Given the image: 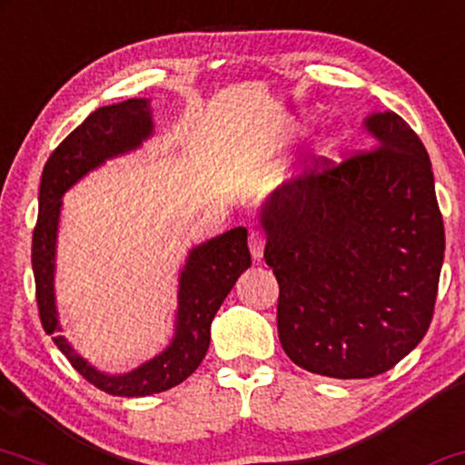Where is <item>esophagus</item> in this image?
<instances>
[{"mask_svg":"<svg viewBox=\"0 0 465 465\" xmlns=\"http://www.w3.org/2000/svg\"><path fill=\"white\" fill-rule=\"evenodd\" d=\"M249 246H251V252L255 260H262L263 255V246H266V238H263V233L260 229H251L249 232Z\"/></svg>","mask_w":465,"mask_h":465,"instance_id":"obj_1","label":"esophagus"}]
</instances>
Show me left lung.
Instances as JSON below:
<instances>
[{"instance_id":"left-lung-1","label":"left lung","mask_w":465,"mask_h":465,"mask_svg":"<svg viewBox=\"0 0 465 465\" xmlns=\"http://www.w3.org/2000/svg\"><path fill=\"white\" fill-rule=\"evenodd\" d=\"M364 128L373 148L339 164L313 158L262 208L281 345L298 367L337 380L389 371L420 343L444 260L419 134L392 111Z\"/></svg>"}]
</instances>
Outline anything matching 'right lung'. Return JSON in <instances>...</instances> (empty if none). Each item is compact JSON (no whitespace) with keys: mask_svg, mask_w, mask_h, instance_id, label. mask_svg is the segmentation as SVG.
<instances>
[{"mask_svg":"<svg viewBox=\"0 0 465 465\" xmlns=\"http://www.w3.org/2000/svg\"><path fill=\"white\" fill-rule=\"evenodd\" d=\"M150 101H131L96 109L53 150L43 169L38 195V221L32 238V268L36 279V302L46 334L90 384L114 397H145L184 381L202 364L210 345V324L238 276L251 266L246 229L236 227L195 246L180 274L175 334L169 348L124 375H107L94 369L57 334L60 322L53 293L55 240L62 195L87 172L107 158L139 148L152 134Z\"/></svg>","mask_w":465,"mask_h":465,"instance_id":"obj_1","label":"right lung"}]
</instances>
